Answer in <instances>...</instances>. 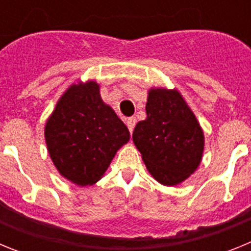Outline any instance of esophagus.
Listing matches in <instances>:
<instances>
[{"label":"esophagus","instance_id":"obj_1","mask_svg":"<svg viewBox=\"0 0 251 251\" xmlns=\"http://www.w3.org/2000/svg\"><path fill=\"white\" fill-rule=\"evenodd\" d=\"M136 118H134V117H130V118H128L127 119V127H128V129H129V132H130V134H132V132H133V129H134V126H136Z\"/></svg>","mask_w":251,"mask_h":251}]
</instances>
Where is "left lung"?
Listing matches in <instances>:
<instances>
[{
	"label": "left lung",
	"mask_w": 251,
	"mask_h": 251,
	"mask_svg": "<svg viewBox=\"0 0 251 251\" xmlns=\"http://www.w3.org/2000/svg\"><path fill=\"white\" fill-rule=\"evenodd\" d=\"M146 113L147 118L138 122L133 132L134 146L157 182L179 185L202 161V128L177 89L151 88Z\"/></svg>",
	"instance_id": "left-lung-1"
}]
</instances>
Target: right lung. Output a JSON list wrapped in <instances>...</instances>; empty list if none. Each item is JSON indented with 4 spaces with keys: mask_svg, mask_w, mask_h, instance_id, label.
Returning <instances> with one entry per match:
<instances>
[{
    "mask_svg": "<svg viewBox=\"0 0 251 251\" xmlns=\"http://www.w3.org/2000/svg\"><path fill=\"white\" fill-rule=\"evenodd\" d=\"M45 142L57 172L77 186L104 176L129 130L103 101L94 80L76 81L63 93L45 123Z\"/></svg>",
    "mask_w": 251,
    "mask_h": 251,
    "instance_id": "1",
    "label": "right lung"
}]
</instances>
